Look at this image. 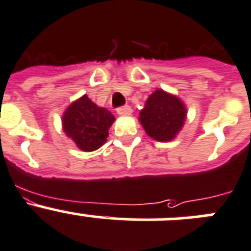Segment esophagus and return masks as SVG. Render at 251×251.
I'll return each instance as SVG.
<instances>
[{
    "label": "esophagus",
    "mask_w": 251,
    "mask_h": 251,
    "mask_svg": "<svg viewBox=\"0 0 251 251\" xmlns=\"http://www.w3.org/2000/svg\"><path fill=\"white\" fill-rule=\"evenodd\" d=\"M118 114L120 115V116H127V115L132 114V109H131V106H128V105H125V106L119 107Z\"/></svg>",
    "instance_id": "esophagus-1"
}]
</instances>
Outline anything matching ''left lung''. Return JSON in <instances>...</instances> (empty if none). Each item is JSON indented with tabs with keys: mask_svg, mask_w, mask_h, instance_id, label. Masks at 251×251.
<instances>
[{
	"mask_svg": "<svg viewBox=\"0 0 251 251\" xmlns=\"http://www.w3.org/2000/svg\"><path fill=\"white\" fill-rule=\"evenodd\" d=\"M186 116L187 109L178 97L157 89L146 100L139 120L150 137L167 142L181 131Z\"/></svg>",
	"mask_w": 251,
	"mask_h": 251,
	"instance_id": "left-lung-1",
	"label": "left lung"
}]
</instances>
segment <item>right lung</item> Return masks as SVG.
Wrapping results in <instances>:
<instances>
[{
    "label": "right lung",
    "instance_id": "right-lung-1",
    "mask_svg": "<svg viewBox=\"0 0 251 251\" xmlns=\"http://www.w3.org/2000/svg\"><path fill=\"white\" fill-rule=\"evenodd\" d=\"M115 116L105 107L98 106L86 95L73 101L63 115V130L81 151L100 149L106 142Z\"/></svg>",
    "mask_w": 251,
    "mask_h": 251
}]
</instances>
